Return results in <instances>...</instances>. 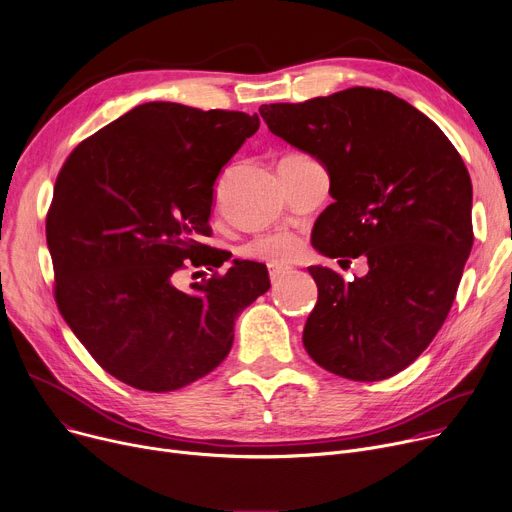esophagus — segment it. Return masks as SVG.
I'll return each mask as SVG.
<instances>
[{
  "mask_svg": "<svg viewBox=\"0 0 512 512\" xmlns=\"http://www.w3.org/2000/svg\"><path fill=\"white\" fill-rule=\"evenodd\" d=\"M284 274H288V267H284V265H274V263L269 265V278H271V282H278Z\"/></svg>",
  "mask_w": 512,
  "mask_h": 512,
  "instance_id": "obj_1",
  "label": "esophagus"
}]
</instances>
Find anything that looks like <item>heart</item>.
<instances>
[{
	"label": "heart",
	"instance_id": "b5f03b06",
	"mask_svg": "<svg viewBox=\"0 0 512 512\" xmlns=\"http://www.w3.org/2000/svg\"><path fill=\"white\" fill-rule=\"evenodd\" d=\"M300 251V238L292 232H276L257 238L249 247L247 253L257 259H265L274 265L288 263Z\"/></svg>",
	"mask_w": 512,
	"mask_h": 512
}]
</instances>
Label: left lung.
Listing matches in <instances>:
<instances>
[{
  "mask_svg": "<svg viewBox=\"0 0 512 512\" xmlns=\"http://www.w3.org/2000/svg\"><path fill=\"white\" fill-rule=\"evenodd\" d=\"M269 131L317 158L331 206L313 228L325 257H360L344 282L311 265L319 298L302 344L325 370L383 381L410 366L445 323L473 245L471 179L440 127L410 102L348 88L298 105H261Z\"/></svg>",
  "mask_w": 512,
  "mask_h": 512,
  "instance_id": "obj_1",
  "label": "left lung"
}]
</instances>
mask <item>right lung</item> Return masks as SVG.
Here are the masks:
<instances>
[{
	"label": "right lung",
	"mask_w": 512,
	"mask_h": 512,
	"mask_svg": "<svg viewBox=\"0 0 512 512\" xmlns=\"http://www.w3.org/2000/svg\"><path fill=\"white\" fill-rule=\"evenodd\" d=\"M259 129L241 111L146 102L84 140L65 160L47 214L57 306L90 356L142 391H177L230 352L234 321L269 290L263 263L183 292L187 265L230 259L212 234L214 183Z\"/></svg>",
	"instance_id": "obj_1"
}]
</instances>
